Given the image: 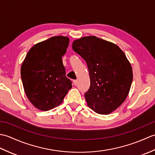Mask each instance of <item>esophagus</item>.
Listing matches in <instances>:
<instances>
[{"label":"esophagus","instance_id":"34e87169","mask_svg":"<svg viewBox=\"0 0 155 155\" xmlns=\"http://www.w3.org/2000/svg\"><path fill=\"white\" fill-rule=\"evenodd\" d=\"M73 84L76 86V85L77 84V81H73Z\"/></svg>","mask_w":155,"mask_h":155}]
</instances>
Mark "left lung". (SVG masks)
Here are the masks:
<instances>
[{
  "mask_svg": "<svg viewBox=\"0 0 155 155\" xmlns=\"http://www.w3.org/2000/svg\"><path fill=\"white\" fill-rule=\"evenodd\" d=\"M72 49L86 61L91 86L84 94L88 107L108 114L126 99L133 81V69L124 52L113 42L94 36L72 42Z\"/></svg>",
  "mask_w": 155,
  "mask_h": 155,
  "instance_id": "left-lung-1",
  "label": "left lung"
}]
</instances>
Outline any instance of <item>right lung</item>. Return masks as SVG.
<instances>
[{
  "label": "right lung",
  "mask_w": 155,
  "mask_h": 155,
  "mask_svg": "<svg viewBox=\"0 0 155 155\" xmlns=\"http://www.w3.org/2000/svg\"><path fill=\"white\" fill-rule=\"evenodd\" d=\"M68 45L67 37H52L35 45L22 62L21 75L25 94L39 110L58 107L72 88L62 60Z\"/></svg>",
  "instance_id": "1"
}]
</instances>
